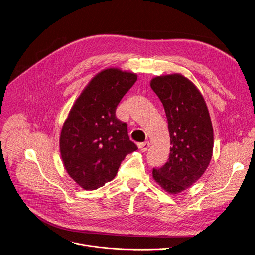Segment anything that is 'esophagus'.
I'll return each mask as SVG.
<instances>
[{
    "label": "esophagus",
    "mask_w": 255,
    "mask_h": 255,
    "mask_svg": "<svg viewBox=\"0 0 255 255\" xmlns=\"http://www.w3.org/2000/svg\"><path fill=\"white\" fill-rule=\"evenodd\" d=\"M150 147V143L149 142H145V143H142L138 145V149L142 151V152H146Z\"/></svg>",
    "instance_id": "34e87169"
}]
</instances>
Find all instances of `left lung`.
I'll return each mask as SVG.
<instances>
[{
  "mask_svg": "<svg viewBox=\"0 0 255 255\" xmlns=\"http://www.w3.org/2000/svg\"><path fill=\"white\" fill-rule=\"evenodd\" d=\"M150 86L164 106L171 145L167 163L153 169V178L165 191L177 194L199 180L211 162L210 112L199 88L182 74L156 76Z\"/></svg>",
  "mask_w": 255,
  "mask_h": 255,
  "instance_id": "8db88e82",
  "label": "left lung"
}]
</instances>
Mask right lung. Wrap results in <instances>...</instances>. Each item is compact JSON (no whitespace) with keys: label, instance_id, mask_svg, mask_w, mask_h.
<instances>
[{"label":"right lung","instance_id":"right-lung-1","mask_svg":"<svg viewBox=\"0 0 255 255\" xmlns=\"http://www.w3.org/2000/svg\"><path fill=\"white\" fill-rule=\"evenodd\" d=\"M137 80L133 72L106 68L97 73L73 104L60 135L66 171L83 189L94 190L116 177L122 161L137 150L116 109Z\"/></svg>","mask_w":255,"mask_h":255}]
</instances>
